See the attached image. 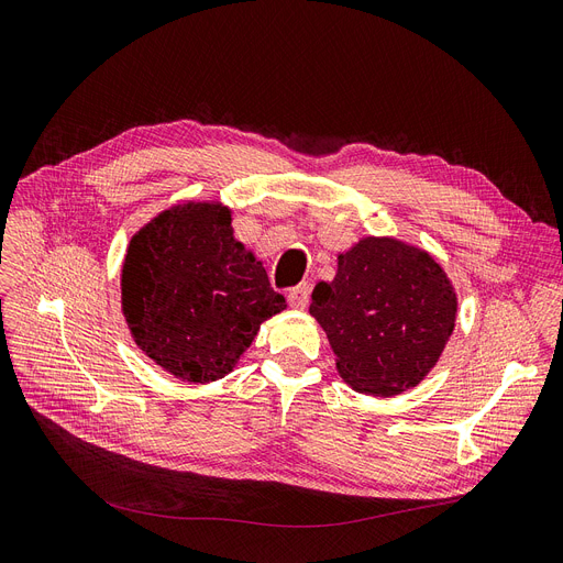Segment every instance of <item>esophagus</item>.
Segmentation results:
<instances>
[{"instance_id": "34e87169", "label": "esophagus", "mask_w": 563, "mask_h": 563, "mask_svg": "<svg viewBox=\"0 0 563 563\" xmlns=\"http://www.w3.org/2000/svg\"><path fill=\"white\" fill-rule=\"evenodd\" d=\"M308 301H310V285L308 283H299L287 291V303L291 308L303 310V308H308Z\"/></svg>"}]
</instances>
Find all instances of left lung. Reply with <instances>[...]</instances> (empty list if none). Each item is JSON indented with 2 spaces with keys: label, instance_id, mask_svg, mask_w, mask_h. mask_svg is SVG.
Segmentation results:
<instances>
[{
  "label": "left lung",
  "instance_id": "8db88e82",
  "mask_svg": "<svg viewBox=\"0 0 563 563\" xmlns=\"http://www.w3.org/2000/svg\"><path fill=\"white\" fill-rule=\"evenodd\" d=\"M457 299L428 253L368 236L338 255V274L312 289L310 314L327 331L340 377L358 394L396 396L437 363Z\"/></svg>",
  "mask_w": 563,
  "mask_h": 563
}]
</instances>
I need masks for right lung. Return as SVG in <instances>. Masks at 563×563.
<instances>
[{"label": "right lung", "mask_w": 563, "mask_h": 563, "mask_svg": "<svg viewBox=\"0 0 563 563\" xmlns=\"http://www.w3.org/2000/svg\"><path fill=\"white\" fill-rule=\"evenodd\" d=\"M221 205H179L129 243L121 306L137 347L192 384L225 377L260 324L285 310L262 262L232 236Z\"/></svg>", "instance_id": "obj_1"}]
</instances>
